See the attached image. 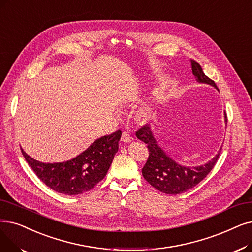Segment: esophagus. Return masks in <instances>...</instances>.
Returning <instances> with one entry per match:
<instances>
[{
	"instance_id": "obj_1",
	"label": "esophagus",
	"mask_w": 252,
	"mask_h": 252,
	"mask_svg": "<svg viewBox=\"0 0 252 252\" xmlns=\"http://www.w3.org/2000/svg\"><path fill=\"white\" fill-rule=\"evenodd\" d=\"M133 137L130 136L127 132H124L123 133V135H122V141L123 142H125V143H128V142H130V141H133Z\"/></svg>"
}]
</instances>
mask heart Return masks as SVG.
Masks as SVG:
<instances>
[{
  "mask_svg": "<svg viewBox=\"0 0 252 252\" xmlns=\"http://www.w3.org/2000/svg\"><path fill=\"white\" fill-rule=\"evenodd\" d=\"M149 113H150L149 109L148 108H144V109H142V110L140 111V116L141 117H147L149 115Z\"/></svg>",
  "mask_w": 252,
  "mask_h": 252,
  "instance_id": "b5f03b06",
  "label": "heart"
}]
</instances>
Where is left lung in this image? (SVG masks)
Returning <instances> with one entry per match:
<instances>
[{
    "instance_id": "left-lung-1",
    "label": "left lung",
    "mask_w": 252,
    "mask_h": 252,
    "mask_svg": "<svg viewBox=\"0 0 252 252\" xmlns=\"http://www.w3.org/2000/svg\"><path fill=\"white\" fill-rule=\"evenodd\" d=\"M191 62L192 74L198 82L210 84L216 90L217 86L213 80L204 74L201 65L193 60ZM224 122L226 125V114L224 113ZM136 136L147 144L149 157L142 169V175L145 180L153 188L167 194H179L189 190L199 184L215 166L220 158L221 148L217 155L208 162L198 167H185L172 159L161 149L151 130L149 125H145L137 130Z\"/></svg>"
}]
</instances>
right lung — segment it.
Segmentation results:
<instances>
[{
	"label": "right lung",
	"instance_id": "add662e5",
	"mask_svg": "<svg viewBox=\"0 0 252 252\" xmlns=\"http://www.w3.org/2000/svg\"><path fill=\"white\" fill-rule=\"evenodd\" d=\"M122 130L96 139L76 158L63 161L45 163L32 158L21 148L29 166L48 188L63 194H81L94 189L104 179L110 168Z\"/></svg>",
	"mask_w": 252,
	"mask_h": 252
}]
</instances>
